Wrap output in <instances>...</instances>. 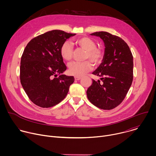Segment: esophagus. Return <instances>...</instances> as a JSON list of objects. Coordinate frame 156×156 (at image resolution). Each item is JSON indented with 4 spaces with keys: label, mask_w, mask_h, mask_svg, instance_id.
<instances>
[{
    "label": "esophagus",
    "mask_w": 156,
    "mask_h": 156,
    "mask_svg": "<svg viewBox=\"0 0 156 156\" xmlns=\"http://www.w3.org/2000/svg\"><path fill=\"white\" fill-rule=\"evenodd\" d=\"M81 77H80V76H75V80H77V81H78V80H81Z\"/></svg>",
    "instance_id": "1"
}]
</instances>
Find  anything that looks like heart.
Returning <instances> with one entry per match:
<instances>
[{
    "label": "heart",
    "instance_id": "1",
    "mask_svg": "<svg viewBox=\"0 0 156 156\" xmlns=\"http://www.w3.org/2000/svg\"><path fill=\"white\" fill-rule=\"evenodd\" d=\"M75 43L78 46L86 51L84 59H90L96 65L99 64L102 61L104 52L101 49L96 48V44L92 39L85 36L81 37L75 39ZM73 47L69 42L65 41L62 44L60 53L63 60L66 61L70 60L73 56ZM90 61L86 60L83 62H71L69 65V73L76 76H81L86 74L93 68V65Z\"/></svg>",
    "mask_w": 156,
    "mask_h": 156
}]
</instances>
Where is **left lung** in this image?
<instances>
[{
  "label": "left lung",
  "mask_w": 156,
  "mask_h": 156,
  "mask_svg": "<svg viewBox=\"0 0 156 156\" xmlns=\"http://www.w3.org/2000/svg\"><path fill=\"white\" fill-rule=\"evenodd\" d=\"M104 41L105 52L102 62L93 74L101 77L86 91L93 105L104 110H111L125 99L133 78V58L128 44L120 37L105 31L91 34Z\"/></svg>",
  "instance_id": "left-lung-1"
}]
</instances>
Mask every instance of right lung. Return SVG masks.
<instances>
[{"label": "right lung", "instance_id": "add662e5", "mask_svg": "<svg viewBox=\"0 0 156 156\" xmlns=\"http://www.w3.org/2000/svg\"><path fill=\"white\" fill-rule=\"evenodd\" d=\"M76 34L52 30L32 39L20 62V82L29 99L43 108L53 107L67 94L73 76L62 75L66 69L60 55L62 44Z\"/></svg>", "mask_w": 156, "mask_h": 156}]
</instances>
